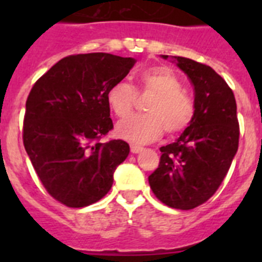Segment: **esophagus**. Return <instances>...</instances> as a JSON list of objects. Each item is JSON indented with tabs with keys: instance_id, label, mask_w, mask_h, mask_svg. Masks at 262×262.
I'll return each mask as SVG.
<instances>
[{
	"instance_id": "esophagus-1",
	"label": "esophagus",
	"mask_w": 262,
	"mask_h": 262,
	"mask_svg": "<svg viewBox=\"0 0 262 262\" xmlns=\"http://www.w3.org/2000/svg\"><path fill=\"white\" fill-rule=\"evenodd\" d=\"M143 149H144V148L140 147V145H135V144L131 145V152H133V154H139V152H142Z\"/></svg>"
}]
</instances>
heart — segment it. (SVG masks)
<instances>
[{
    "instance_id": "obj_1",
    "label": "heart",
    "mask_w": 262,
    "mask_h": 262,
    "mask_svg": "<svg viewBox=\"0 0 262 262\" xmlns=\"http://www.w3.org/2000/svg\"><path fill=\"white\" fill-rule=\"evenodd\" d=\"M143 89L155 94L147 106L148 115H135L122 120L117 135L127 142L144 144L163 135L164 128L170 135L182 133L190 126L195 113L193 99L182 92L180 78L168 68L155 67L140 75ZM136 93L128 82L111 85L106 94L107 105L118 118L128 117L134 110Z\"/></svg>"
}]
</instances>
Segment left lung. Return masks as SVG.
<instances>
[{
    "label": "left lung",
    "instance_id": "left-lung-1",
    "mask_svg": "<svg viewBox=\"0 0 262 262\" xmlns=\"http://www.w3.org/2000/svg\"><path fill=\"white\" fill-rule=\"evenodd\" d=\"M170 61L193 84L195 113L174 143L160 148L159 168L148 181L166 206L191 210L223 182L239 147V122L232 90L211 67L181 56H172Z\"/></svg>",
    "mask_w": 262,
    "mask_h": 262
}]
</instances>
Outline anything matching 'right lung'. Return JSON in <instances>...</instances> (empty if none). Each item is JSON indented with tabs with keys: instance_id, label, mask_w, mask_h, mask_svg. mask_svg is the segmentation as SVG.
Wrapping results in <instances>:
<instances>
[{
	"instance_id": "1",
	"label": "right lung",
	"mask_w": 262,
	"mask_h": 262,
	"mask_svg": "<svg viewBox=\"0 0 262 262\" xmlns=\"http://www.w3.org/2000/svg\"><path fill=\"white\" fill-rule=\"evenodd\" d=\"M103 52L57 61L26 101L23 144L46 190L68 207H85L108 193L129 154L123 140L99 143L113 128L106 94L135 66Z\"/></svg>"
}]
</instances>
